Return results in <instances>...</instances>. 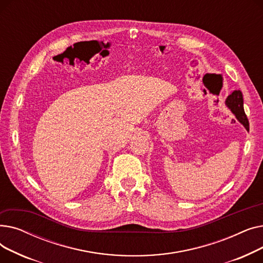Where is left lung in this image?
I'll return each mask as SVG.
<instances>
[{
    "mask_svg": "<svg viewBox=\"0 0 263 263\" xmlns=\"http://www.w3.org/2000/svg\"><path fill=\"white\" fill-rule=\"evenodd\" d=\"M225 104L231 110L232 114L236 116L238 121L243 124L246 130H248L250 123H248V119L243 108V95L241 90H234L232 93H230L227 97Z\"/></svg>",
    "mask_w": 263,
    "mask_h": 263,
    "instance_id": "left-lung-1",
    "label": "left lung"
}]
</instances>
